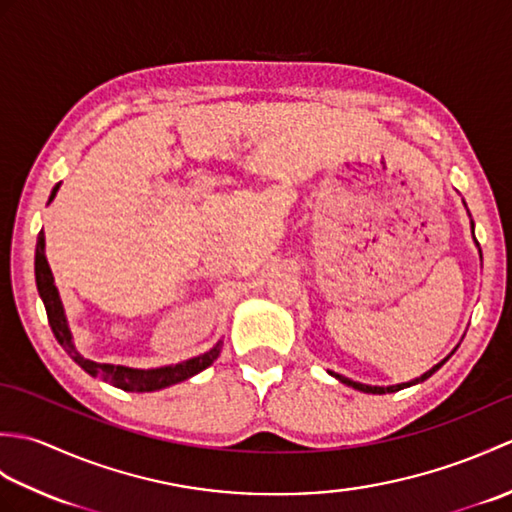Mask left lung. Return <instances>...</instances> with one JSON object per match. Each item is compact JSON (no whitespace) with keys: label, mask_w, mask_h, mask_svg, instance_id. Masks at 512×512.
<instances>
[{"label":"left lung","mask_w":512,"mask_h":512,"mask_svg":"<svg viewBox=\"0 0 512 512\" xmlns=\"http://www.w3.org/2000/svg\"><path fill=\"white\" fill-rule=\"evenodd\" d=\"M475 237V235H473ZM444 361H447V358H444ZM442 361V363H444ZM442 363L440 365H436V367H431L427 374H422L420 378H416V380H411V383H402V385H391V387H372V385H363V383H354V380H350V378H345V376H341V374H334L336 378L341 380V383H345V385H350V387H354V389H358V391H365V394H391V391H400V389H405V387H409V385H416V383H420V380H427L433 372H438V369L442 367Z\"/></svg>","instance_id":"left-lung-1"}]
</instances>
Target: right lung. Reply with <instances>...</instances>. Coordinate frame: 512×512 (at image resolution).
<instances>
[{
    "label": "right lung",
    "mask_w": 512,
    "mask_h": 512,
    "mask_svg": "<svg viewBox=\"0 0 512 512\" xmlns=\"http://www.w3.org/2000/svg\"><path fill=\"white\" fill-rule=\"evenodd\" d=\"M57 189H59V184L52 189L50 202L54 195H57ZM35 279H37V290L43 299V306H46L48 323L52 328L54 339L61 343L63 350L70 354V358L76 365H81L90 376L101 378V380H105V383H110L114 387H121L125 391H156V389L176 385V383H180V380H187V378L195 376L198 372H202V369L209 367L217 356H220L222 341H217L213 350H209L206 354L189 358V361L178 363V365L158 367V369H132V367H123V365L90 361V358H83L79 352H76V347L72 343V334L68 330V323H65L59 292H57V288H54L50 266L46 262V255H43V233H39V237H37Z\"/></svg>",
    "instance_id": "right-lung-1"
}]
</instances>
